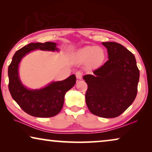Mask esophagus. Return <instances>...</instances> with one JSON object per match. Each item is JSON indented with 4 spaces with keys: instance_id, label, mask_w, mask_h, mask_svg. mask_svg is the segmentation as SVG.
<instances>
[{
    "instance_id": "esophagus-1",
    "label": "esophagus",
    "mask_w": 152,
    "mask_h": 152,
    "mask_svg": "<svg viewBox=\"0 0 152 152\" xmlns=\"http://www.w3.org/2000/svg\"><path fill=\"white\" fill-rule=\"evenodd\" d=\"M75 75L77 78L79 79V80H81L83 76V72L81 71V70H78V71H77L75 72Z\"/></svg>"
}]
</instances>
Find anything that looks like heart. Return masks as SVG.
Instances as JSON below:
<instances>
[{"mask_svg":"<svg viewBox=\"0 0 152 152\" xmlns=\"http://www.w3.org/2000/svg\"><path fill=\"white\" fill-rule=\"evenodd\" d=\"M77 59L80 61H90L93 66L100 65L105 59L104 50L97 46H87L80 50L77 53Z\"/></svg>","mask_w":152,"mask_h":152,"instance_id":"1","label":"heart"}]
</instances>
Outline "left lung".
<instances>
[{
	"mask_svg": "<svg viewBox=\"0 0 152 152\" xmlns=\"http://www.w3.org/2000/svg\"><path fill=\"white\" fill-rule=\"evenodd\" d=\"M109 60L83 79L88 85L85 97L89 111L99 117L119 116L133 103L140 72L134 55L115 42H103Z\"/></svg>",
	"mask_w": 152,
	"mask_h": 152,
	"instance_id": "8db88e82",
	"label": "left lung"
}]
</instances>
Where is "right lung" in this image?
Returning a JSON list of instances; mask_svg holds the SVG:
<instances>
[{"label": "right lung", "instance_id": "add662e5", "mask_svg": "<svg viewBox=\"0 0 152 152\" xmlns=\"http://www.w3.org/2000/svg\"><path fill=\"white\" fill-rule=\"evenodd\" d=\"M57 43L53 42L31 43L16 52L8 67L9 91L19 107L29 115L38 118L53 117L61 111L66 93L75 84L76 77L72 75L65 80L54 82L39 90L26 88L18 77L20 60L34 50L58 51Z\"/></svg>", "mask_w": 152, "mask_h": 152}]
</instances>
